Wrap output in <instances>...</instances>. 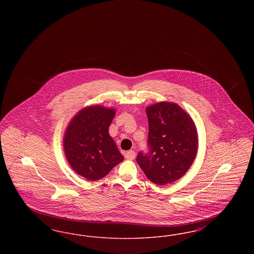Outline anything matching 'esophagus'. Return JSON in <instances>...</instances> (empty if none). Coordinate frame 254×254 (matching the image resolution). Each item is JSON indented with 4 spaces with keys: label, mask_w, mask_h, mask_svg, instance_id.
Segmentation results:
<instances>
[{
    "label": "esophagus",
    "mask_w": 254,
    "mask_h": 254,
    "mask_svg": "<svg viewBox=\"0 0 254 254\" xmlns=\"http://www.w3.org/2000/svg\"><path fill=\"white\" fill-rule=\"evenodd\" d=\"M125 158L127 160H133L135 158V152L133 150H128L125 153Z\"/></svg>",
    "instance_id": "esophagus-1"
}]
</instances>
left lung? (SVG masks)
Wrapping results in <instances>:
<instances>
[{
	"instance_id": "obj_1",
	"label": "left lung",
	"mask_w": 254,
	"mask_h": 254,
	"mask_svg": "<svg viewBox=\"0 0 254 254\" xmlns=\"http://www.w3.org/2000/svg\"><path fill=\"white\" fill-rule=\"evenodd\" d=\"M148 153L137 163L154 184L177 181L189 170L198 150V134L191 117L177 104L161 102L147 107Z\"/></svg>"
}]
</instances>
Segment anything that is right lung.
<instances>
[{
    "mask_svg": "<svg viewBox=\"0 0 254 254\" xmlns=\"http://www.w3.org/2000/svg\"><path fill=\"white\" fill-rule=\"evenodd\" d=\"M115 109L90 106L74 117L64 137V149L68 164L79 175L96 181L124 160L110 137L109 127Z\"/></svg>",
    "mask_w": 254,
    "mask_h": 254,
    "instance_id": "1",
    "label": "right lung"
}]
</instances>
